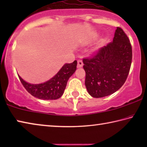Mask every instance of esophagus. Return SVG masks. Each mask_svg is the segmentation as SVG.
<instances>
[{
  "label": "esophagus",
  "instance_id": "esophagus-1",
  "mask_svg": "<svg viewBox=\"0 0 147 147\" xmlns=\"http://www.w3.org/2000/svg\"><path fill=\"white\" fill-rule=\"evenodd\" d=\"M83 62L82 59H78V64H77V67L78 68H80L83 66Z\"/></svg>",
  "mask_w": 147,
  "mask_h": 147
}]
</instances>
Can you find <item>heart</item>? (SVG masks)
I'll return each mask as SVG.
<instances>
[{
    "instance_id": "1",
    "label": "heart",
    "mask_w": 147,
    "mask_h": 147,
    "mask_svg": "<svg viewBox=\"0 0 147 147\" xmlns=\"http://www.w3.org/2000/svg\"><path fill=\"white\" fill-rule=\"evenodd\" d=\"M101 44H102V43H101ZM101 44H100V45H101Z\"/></svg>"
}]
</instances>
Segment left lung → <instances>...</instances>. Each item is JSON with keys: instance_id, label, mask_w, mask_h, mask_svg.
<instances>
[{"instance_id": "left-lung-1", "label": "left lung", "mask_w": 147, "mask_h": 147, "mask_svg": "<svg viewBox=\"0 0 147 147\" xmlns=\"http://www.w3.org/2000/svg\"><path fill=\"white\" fill-rule=\"evenodd\" d=\"M131 59L129 39L123 29L117 27L112 42L99 49L92 58L83 59L89 94L101 98L120 89L128 77Z\"/></svg>"}]
</instances>
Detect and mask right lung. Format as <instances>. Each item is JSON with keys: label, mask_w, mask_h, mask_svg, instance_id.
I'll list each match as a JSON object with an SVG mask.
<instances>
[{"label": "right lung", "mask_w": 147, "mask_h": 147, "mask_svg": "<svg viewBox=\"0 0 147 147\" xmlns=\"http://www.w3.org/2000/svg\"><path fill=\"white\" fill-rule=\"evenodd\" d=\"M76 60L71 63H65L55 76L42 84H30L19 75L18 76L24 88L32 96L43 100H56L63 94L69 78L76 70Z\"/></svg>", "instance_id": "1"}]
</instances>
